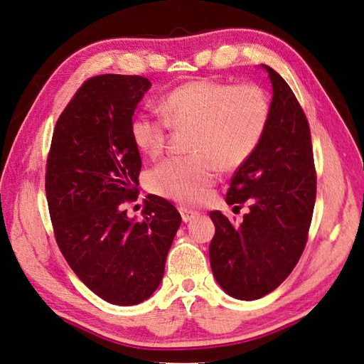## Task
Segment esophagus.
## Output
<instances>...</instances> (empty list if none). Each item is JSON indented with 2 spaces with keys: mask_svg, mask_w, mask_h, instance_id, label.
I'll use <instances>...</instances> for the list:
<instances>
[{
  "mask_svg": "<svg viewBox=\"0 0 364 364\" xmlns=\"http://www.w3.org/2000/svg\"><path fill=\"white\" fill-rule=\"evenodd\" d=\"M178 210H180V215H181V218H183V220H184V222H191L192 219H195V218H198V216H199V213L196 212V210H192V208L180 207Z\"/></svg>",
  "mask_w": 364,
  "mask_h": 364,
  "instance_id": "obj_1",
  "label": "esophagus"
}]
</instances>
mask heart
<instances>
[{
  "mask_svg": "<svg viewBox=\"0 0 364 364\" xmlns=\"http://www.w3.org/2000/svg\"><path fill=\"white\" fill-rule=\"evenodd\" d=\"M165 118L136 114L130 124L134 145L148 157H159L171 127L191 128L189 151L168 159L149 173L152 192L184 204H199L213 186L218 165L234 171L248 161L262 144L271 119V101L257 85L193 80L172 89L161 100Z\"/></svg>",
  "mask_w": 364,
  "mask_h": 364,
  "instance_id": "1",
  "label": "heart"
}]
</instances>
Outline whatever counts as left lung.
Listing matches in <instances>:
<instances>
[{
	"label": "left lung",
	"mask_w": 364,
	"mask_h": 364,
	"mask_svg": "<svg viewBox=\"0 0 364 364\" xmlns=\"http://www.w3.org/2000/svg\"><path fill=\"white\" fill-rule=\"evenodd\" d=\"M271 119L254 156L234 172L228 205L250 212L234 222L210 212L216 227L210 266L230 296L252 301L275 290L299 262L316 201L309 121L295 93L271 66Z\"/></svg>",
	"instance_id": "8db88e82"
}]
</instances>
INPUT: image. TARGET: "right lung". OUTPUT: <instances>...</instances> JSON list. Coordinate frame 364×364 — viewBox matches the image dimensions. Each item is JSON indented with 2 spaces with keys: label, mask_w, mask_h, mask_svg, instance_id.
Instances as JSON below:
<instances>
[{
  "label": "right lung",
  "mask_w": 364,
  "mask_h": 364,
  "mask_svg": "<svg viewBox=\"0 0 364 364\" xmlns=\"http://www.w3.org/2000/svg\"><path fill=\"white\" fill-rule=\"evenodd\" d=\"M149 86L140 75L86 80L58 116L46 159L58 248L75 275L114 306H136L156 291L181 224L178 210L157 195L144 199L142 220L124 210L139 196L142 160L130 124Z\"/></svg>",
  "instance_id": "right-lung-1"
}]
</instances>
